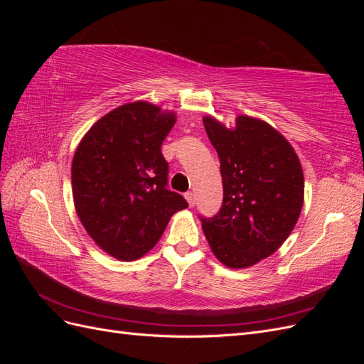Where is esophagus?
Wrapping results in <instances>:
<instances>
[{
  "mask_svg": "<svg viewBox=\"0 0 364 364\" xmlns=\"http://www.w3.org/2000/svg\"><path fill=\"white\" fill-rule=\"evenodd\" d=\"M185 199H186V202H188L190 206H194V205H196V194H194L193 191L185 193Z\"/></svg>",
  "mask_w": 364,
  "mask_h": 364,
  "instance_id": "obj_1",
  "label": "esophagus"
}]
</instances>
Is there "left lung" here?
<instances>
[{"label":"left lung","mask_w":364,"mask_h":364,"mask_svg":"<svg viewBox=\"0 0 364 364\" xmlns=\"http://www.w3.org/2000/svg\"><path fill=\"white\" fill-rule=\"evenodd\" d=\"M223 179L220 211L202 220L211 250L230 269H245L277 252L304 205L299 158L266 121L238 115L234 129L203 117Z\"/></svg>","instance_id":"8db88e82"}]
</instances>
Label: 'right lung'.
I'll use <instances>...</instances> for the list:
<instances>
[{"mask_svg":"<svg viewBox=\"0 0 364 364\" xmlns=\"http://www.w3.org/2000/svg\"><path fill=\"white\" fill-rule=\"evenodd\" d=\"M174 112L134 102L102 117L77 147L71 182L77 215L109 255L134 261L155 246L174 213L188 203L167 190L161 146Z\"/></svg>","mask_w":364,"mask_h":364,"instance_id":"right-lung-1","label":"right lung"}]
</instances>
